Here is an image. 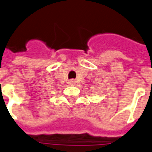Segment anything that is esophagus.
Segmentation results:
<instances>
[{"instance_id":"1","label":"esophagus","mask_w":152,"mask_h":152,"mask_svg":"<svg viewBox=\"0 0 152 152\" xmlns=\"http://www.w3.org/2000/svg\"><path fill=\"white\" fill-rule=\"evenodd\" d=\"M69 83H70V85L74 86V85H75L76 82H75V80H70L69 81Z\"/></svg>"}]
</instances>
